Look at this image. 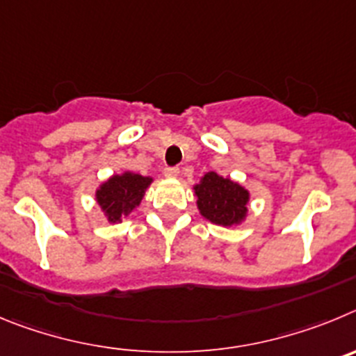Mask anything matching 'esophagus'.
<instances>
[{
    "label": "esophagus",
    "instance_id": "1",
    "mask_svg": "<svg viewBox=\"0 0 356 356\" xmlns=\"http://www.w3.org/2000/svg\"><path fill=\"white\" fill-rule=\"evenodd\" d=\"M163 174H165L166 177H177L179 168H177V166H166L165 170H163Z\"/></svg>",
    "mask_w": 356,
    "mask_h": 356
}]
</instances>
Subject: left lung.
<instances>
[{"instance_id": "left-lung-1", "label": "left lung", "mask_w": 356, "mask_h": 356, "mask_svg": "<svg viewBox=\"0 0 356 356\" xmlns=\"http://www.w3.org/2000/svg\"><path fill=\"white\" fill-rule=\"evenodd\" d=\"M197 206L202 216L216 225H234L246 216L248 191L230 179L207 172L195 186Z\"/></svg>"}]
</instances>
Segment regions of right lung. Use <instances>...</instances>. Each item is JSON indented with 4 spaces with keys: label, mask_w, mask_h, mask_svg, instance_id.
<instances>
[{
    "label": "right lung",
    "mask_w": 356,
    "mask_h": 356,
    "mask_svg": "<svg viewBox=\"0 0 356 356\" xmlns=\"http://www.w3.org/2000/svg\"><path fill=\"white\" fill-rule=\"evenodd\" d=\"M152 182L150 177L126 172L122 175H113L101 186L95 193L99 206L106 213L110 222H120L133 213V209L142 202L143 193Z\"/></svg>",
    "instance_id": "1"
}]
</instances>
